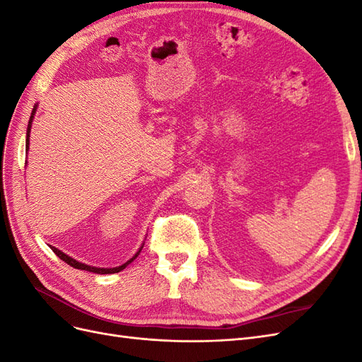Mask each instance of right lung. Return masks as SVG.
<instances>
[{
    "label": "right lung",
    "mask_w": 362,
    "mask_h": 362,
    "mask_svg": "<svg viewBox=\"0 0 362 362\" xmlns=\"http://www.w3.org/2000/svg\"><path fill=\"white\" fill-rule=\"evenodd\" d=\"M36 110V108H35ZM35 110H33V113H31V117H30V122H28V128H27V144H25V148H27V151H28V137H30V128H31V119H33V115H35ZM51 249H52V252L54 254H56L60 259H63L64 262H68L69 266H72V267H75V269H80V270H87V272H93V273H98V275H110V273H117V272H120V270H124L129 262H133L134 259H136V257L139 255V252L137 254L131 258L128 262H125V264H122V266H119V267H113V269H98V267H92V266H86V264H83V262H78V261H75L74 258H71V257H68L66 254H63L62 250H59L57 247H54V246H51Z\"/></svg>",
    "instance_id": "1"
}]
</instances>
